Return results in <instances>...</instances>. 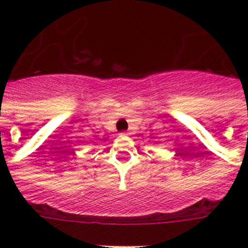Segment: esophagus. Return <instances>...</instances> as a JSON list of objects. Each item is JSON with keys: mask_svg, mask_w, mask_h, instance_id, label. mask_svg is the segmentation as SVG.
<instances>
[{"mask_svg": "<svg viewBox=\"0 0 248 248\" xmlns=\"http://www.w3.org/2000/svg\"><path fill=\"white\" fill-rule=\"evenodd\" d=\"M121 136H122V138H124V136H127V134H121Z\"/></svg>", "mask_w": 248, "mask_h": 248, "instance_id": "34e87169", "label": "esophagus"}]
</instances>
